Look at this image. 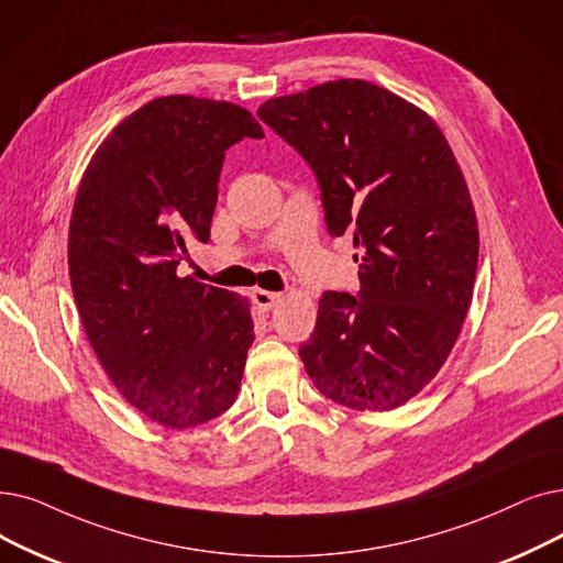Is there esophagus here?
I'll return each mask as SVG.
<instances>
[{"label":"esophagus","instance_id":"esophagus-1","mask_svg":"<svg viewBox=\"0 0 563 563\" xmlns=\"http://www.w3.org/2000/svg\"><path fill=\"white\" fill-rule=\"evenodd\" d=\"M253 301H255V306H257L262 312H268V310H274V308L283 301V295H278V291L255 289V291H253Z\"/></svg>","mask_w":563,"mask_h":563}]
</instances>
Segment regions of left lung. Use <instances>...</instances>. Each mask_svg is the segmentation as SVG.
Segmentation results:
<instances>
[{
	"mask_svg": "<svg viewBox=\"0 0 563 563\" xmlns=\"http://www.w3.org/2000/svg\"><path fill=\"white\" fill-rule=\"evenodd\" d=\"M257 117L314 169L329 232L361 251L358 297L320 299L306 373L338 405L394 411L442 371L474 295L478 223L451 144L426 110L356 78Z\"/></svg>",
	"mask_w": 563,
	"mask_h": 563,
	"instance_id": "1",
	"label": "left lung"
}]
</instances>
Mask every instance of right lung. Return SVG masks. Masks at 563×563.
I'll return each instance as SVG.
<instances>
[{
    "label": "right lung",
    "instance_id": "1",
    "mask_svg": "<svg viewBox=\"0 0 563 563\" xmlns=\"http://www.w3.org/2000/svg\"><path fill=\"white\" fill-rule=\"evenodd\" d=\"M264 137L241 106L161 96L112 129L78 186L68 276L93 354L144 419L209 423L239 394L255 340L251 301L179 276L207 243L225 150Z\"/></svg>",
    "mask_w": 563,
    "mask_h": 563
}]
</instances>
